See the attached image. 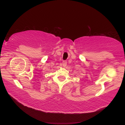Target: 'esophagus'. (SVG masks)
<instances>
[{"label": "esophagus", "instance_id": "1", "mask_svg": "<svg viewBox=\"0 0 125 125\" xmlns=\"http://www.w3.org/2000/svg\"><path fill=\"white\" fill-rule=\"evenodd\" d=\"M61 65H62V67H66V65H67V62H65V61H63L62 63H61Z\"/></svg>", "mask_w": 125, "mask_h": 125}]
</instances>
